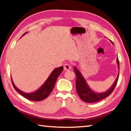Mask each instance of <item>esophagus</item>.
I'll return each instance as SVG.
<instances>
[{"instance_id":"obj_1","label":"esophagus","mask_w":131,"mask_h":131,"mask_svg":"<svg viewBox=\"0 0 131 131\" xmlns=\"http://www.w3.org/2000/svg\"><path fill=\"white\" fill-rule=\"evenodd\" d=\"M63 68H64V70H70L71 69L70 64L69 63H65V65H64V66H63Z\"/></svg>"}]
</instances>
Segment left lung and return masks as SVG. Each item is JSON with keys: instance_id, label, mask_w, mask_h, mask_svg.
<instances>
[{"instance_id": "left-lung-1", "label": "left lung", "mask_w": 131, "mask_h": 131, "mask_svg": "<svg viewBox=\"0 0 131 131\" xmlns=\"http://www.w3.org/2000/svg\"><path fill=\"white\" fill-rule=\"evenodd\" d=\"M112 44L113 42H112ZM117 64H118V69H119V60L117 57ZM74 73L76 76V87L77 92L79 96L80 97L82 101H83L85 102L88 103H94L96 102L106 98V97L109 96L112 94V92L113 91L115 87H116V84L118 81V77H119V72L118 76L117 77L116 81L113 84L112 87H111L109 90L103 93H96L93 91L89 87L88 85L87 82L85 80V79L82 76V74L80 71L77 69L76 67L74 68Z\"/></svg>"}]
</instances>
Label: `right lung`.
<instances>
[{"label":"right lung","instance_id":"right-lung-1","mask_svg":"<svg viewBox=\"0 0 131 131\" xmlns=\"http://www.w3.org/2000/svg\"><path fill=\"white\" fill-rule=\"evenodd\" d=\"M26 32L23 35L26 34ZM63 66H60V67L57 68L52 71V72L50 74V76L48 77L46 81L44 83L41 87L39 88L38 90L32 93H25L23 91H21L19 90L15 87L14 83H13L12 78V82L13 85V87L22 96L25 97V98L29 99V100L32 101H40L46 99V97L49 96L50 93L52 92L53 88L54 87L55 84L56 83L57 79L59 75L61 73V72L63 71Z\"/></svg>","mask_w":131,"mask_h":131}]
</instances>
